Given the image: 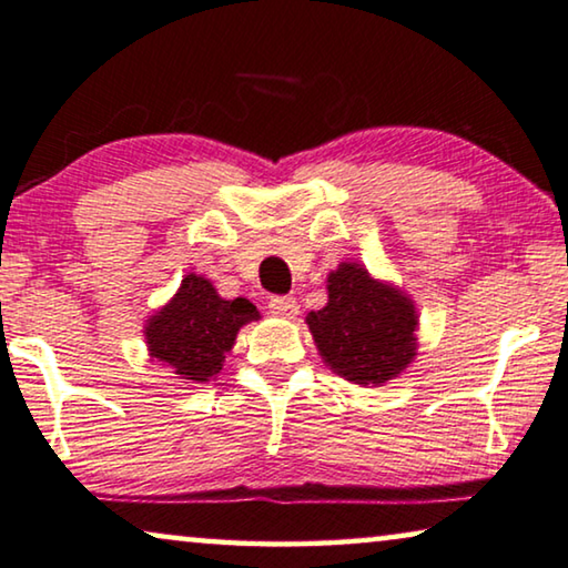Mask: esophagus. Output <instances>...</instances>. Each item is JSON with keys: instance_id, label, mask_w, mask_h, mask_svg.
<instances>
[{"instance_id": "obj_1", "label": "esophagus", "mask_w": 568, "mask_h": 568, "mask_svg": "<svg viewBox=\"0 0 568 568\" xmlns=\"http://www.w3.org/2000/svg\"><path fill=\"white\" fill-rule=\"evenodd\" d=\"M268 310L274 312L276 317H284V320H294L300 315V304L294 297H271Z\"/></svg>"}]
</instances>
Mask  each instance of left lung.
<instances>
[{
    "label": "left lung",
    "mask_w": 568,
    "mask_h": 568,
    "mask_svg": "<svg viewBox=\"0 0 568 568\" xmlns=\"http://www.w3.org/2000/svg\"><path fill=\"white\" fill-rule=\"evenodd\" d=\"M304 323L325 366L351 384L384 386L417 356L420 315L413 297L358 261H341L327 274V304Z\"/></svg>",
    "instance_id": "8db88e82"
}]
</instances>
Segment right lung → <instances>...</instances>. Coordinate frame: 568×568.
Segmentation results:
<instances>
[{
	"label": "right lung",
	"mask_w": 568,
	"mask_h": 568,
	"mask_svg": "<svg viewBox=\"0 0 568 568\" xmlns=\"http://www.w3.org/2000/svg\"><path fill=\"white\" fill-rule=\"evenodd\" d=\"M253 320L261 312L248 300L220 297L207 276L186 274L174 297L145 320L148 356L182 384H204L220 374L237 331Z\"/></svg>",
	"instance_id": "1"
}]
</instances>
